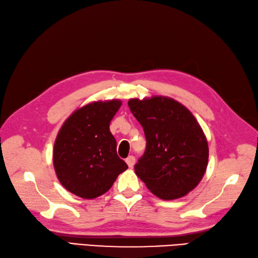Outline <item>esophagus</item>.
Segmentation results:
<instances>
[{"mask_svg":"<svg viewBox=\"0 0 258 258\" xmlns=\"http://www.w3.org/2000/svg\"><path fill=\"white\" fill-rule=\"evenodd\" d=\"M125 161H126V164L128 165V167H131V168H132V167H133L134 164H135V157L134 156H128Z\"/></svg>","mask_w":258,"mask_h":258,"instance_id":"1","label":"esophagus"}]
</instances>
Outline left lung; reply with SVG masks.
I'll list each match as a JSON object with an SVG mask.
<instances>
[{"label":"left lung","instance_id":"left-lung-1","mask_svg":"<svg viewBox=\"0 0 258 258\" xmlns=\"http://www.w3.org/2000/svg\"><path fill=\"white\" fill-rule=\"evenodd\" d=\"M131 112L143 126L146 149L135 173L163 200L194 190L207 170L209 146L201 126L187 107L168 97L131 99Z\"/></svg>","mask_w":258,"mask_h":258}]
</instances>
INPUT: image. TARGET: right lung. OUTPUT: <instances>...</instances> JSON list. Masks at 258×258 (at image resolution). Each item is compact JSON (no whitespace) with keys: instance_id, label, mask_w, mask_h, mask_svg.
I'll return each instance as SVG.
<instances>
[{"instance_id":"add662e5","label":"right lung","mask_w":258,"mask_h":258,"mask_svg":"<svg viewBox=\"0 0 258 258\" xmlns=\"http://www.w3.org/2000/svg\"><path fill=\"white\" fill-rule=\"evenodd\" d=\"M122 102L97 101L76 110L59 130L53 167L63 187L83 199L105 194L128 167L117 156L110 122Z\"/></svg>"}]
</instances>
